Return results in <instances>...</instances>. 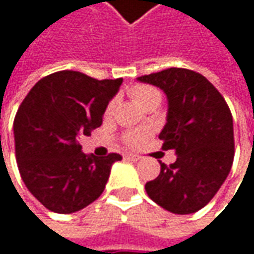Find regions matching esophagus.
I'll list each match as a JSON object with an SVG mask.
<instances>
[{
    "mask_svg": "<svg viewBox=\"0 0 254 254\" xmlns=\"http://www.w3.org/2000/svg\"><path fill=\"white\" fill-rule=\"evenodd\" d=\"M127 160H132V162H138L139 160V156H136V154H127L125 156Z\"/></svg>",
    "mask_w": 254,
    "mask_h": 254,
    "instance_id": "obj_1",
    "label": "esophagus"
}]
</instances>
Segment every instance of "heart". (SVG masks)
I'll return each instance as SVG.
<instances>
[{
  "mask_svg": "<svg viewBox=\"0 0 254 254\" xmlns=\"http://www.w3.org/2000/svg\"><path fill=\"white\" fill-rule=\"evenodd\" d=\"M129 94L132 95V98L135 101H138L141 106L147 107L150 104H159L162 101V94L157 88L151 86V85H133L130 89H129ZM116 109V100H112L107 107H106V112L104 115L109 118L113 115ZM150 135L148 130L145 129H133V130H127V133L124 135V142L129 145V147H138L139 144L144 142V139Z\"/></svg>",
  "mask_w": 254,
  "mask_h": 254,
  "instance_id": "obj_1",
  "label": "heart"
}]
</instances>
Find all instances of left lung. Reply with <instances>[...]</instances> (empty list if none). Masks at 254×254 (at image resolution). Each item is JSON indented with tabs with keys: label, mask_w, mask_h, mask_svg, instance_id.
Here are the masks:
<instances>
[{
	"label": "left lung",
	"mask_w": 254,
	"mask_h": 254,
	"mask_svg": "<svg viewBox=\"0 0 254 254\" xmlns=\"http://www.w3.org/2000/svg\"><path fill=\"white\" fill-rule=\"evenodd\" d=\"M165 91L168 122L162 150H175V163L160 162V175L145 184L160 207L188 215L204 207L219 191L234 162L232 115L222 94L194 70L169 67L138 77Z\"/></svg>",
	"instance_id": "left-lung-1"
}]
</instances>
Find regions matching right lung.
Segmentation results:
<instances>
[{"instance_id":"obj_1","label":"right lung","mask_w":254,"mask_h":254,"mask_svg":"<svg viewBox=\"0 0 254 254\" xmlns=\"http://www.w3.org/2000/svg\"><path fill=\"white\" fill-rule=\"evenodd\" d=\"M119 79H94L62 70L42 77L22 101L14 118L19 172L33 197L48 210L73 213L104 191L118 153L83 154L79 138L101 127Z\"/></svg>"}]
</instances>
